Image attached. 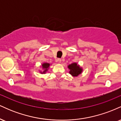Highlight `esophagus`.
<instances>
[{"label":"esophagus","instance_id":"obj_1","mask_svg":"<svg viewBox=\"0 0 121 121\" xmlns=\"http://www.w3.org/2000/svg\"><path fill=\"white\" fill-rule=\"evenodd\" d=\"M57 61L59 62H61V59H57Z\"/></svg>","mask_w":121,"mask_h":121}]
</instances>
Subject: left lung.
Masks as SVG:
<instances>
[{"mask_svg":"<svg viewBox=\"0 0 121 121\" xmlns=\"http://www.w3.org/2000/svg\"><path fill=\"white\" fill-rule=\"evenodd\" d=\"M68 68L69 69V74H71L73 77H77L82 72V68L76 62H73L69 65Z\"/></svg>","mask_w":121,"mask_h":121,"instance_id":"1","label":"left lung"}]
</instances>
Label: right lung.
<instances>
[{"label": "right lung", "instance_id": "right-lung-1", "mask_svg": "<svg viewBox=\"0 0 121 121\" xmlns=\"http://www.w3.org/2000/svg\"><path fill=\"white\" fill-rule=\"evenodd\" d=\"M50 64L47 63V62H44L41 64V67L43 70H40V73L41 74H45L46 73V72L48 71V69H49V66H50Z\"/></svg>", "mask_w": 121, "mask_h": 121}]
</instances>
